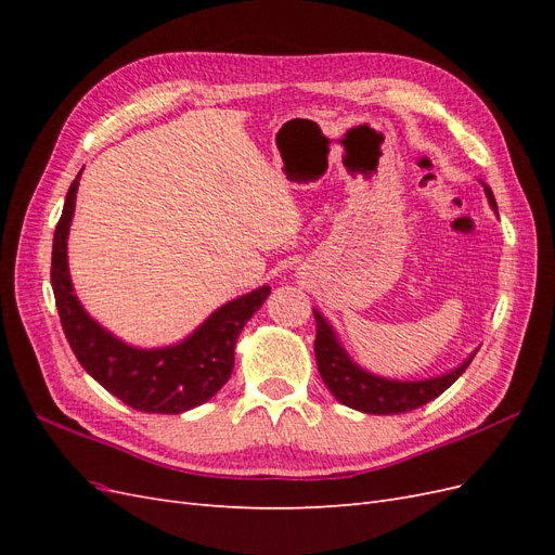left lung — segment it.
<instances>
[{"label":"left lung","mask_w":555,"mask_h":555,"mask_svg":"<svg viewBox=\"0 0 555 555\" xmlns=\"http://www.w3.org/2000/svg\"><path fill=\"white\" fill-rule=\"evenodd\" d=\"M483 192H486V198H489V206L498 212V204L491 188H486L483 184ZM312 312L317 322L314 357H317L319 375H322L328 391L338 398L343 405L365 414H402V412L426 405V402L444 393L449 386L465 373V367L473 363L477 354V351L475 354H469V359H465L459 367H453V371L440 377L416 379V382L377 377L351 361L345 347L340 345L338 335H335L333 326L322 314H319V310H312Z\"/></svg>","instance_id":"1"}]
</instances>
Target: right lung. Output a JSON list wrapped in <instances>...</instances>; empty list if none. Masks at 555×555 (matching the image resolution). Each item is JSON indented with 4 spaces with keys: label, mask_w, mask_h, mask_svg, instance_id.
Wrapping results in <instances>:
<instances>
[{
    "label": "right lung",
    "mask_w": 555,
    "mask_h": 555,
    "mask_svg": "<svg viewBox=\"0 0 555 555\" xmlns=\"http://www.w3.org/2000/svg\"><path fill=\"white\" fill-rule=\"evenodd\" d=\"M80 173L66 192L62 217L55 227L53 263H50L60 322L76 359L108 393L139 412L180 414L204 405L231 377L238 335L247 319L263 306L271 287L263 284L255 292L229 300L178 345L139 349L115 338L82 310L66 261V238H69Z\"/></svg>",
    "instance_id": "add662e5"
}]
</instances>
